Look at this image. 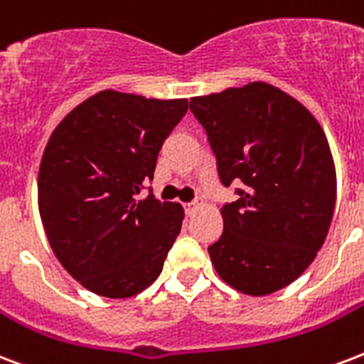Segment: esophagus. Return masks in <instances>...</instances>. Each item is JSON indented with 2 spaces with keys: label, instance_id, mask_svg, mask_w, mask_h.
<instances>
[{
  "label": "esophagus",
  "instance_id": "34e87169",
  "mask_svg": "<svg viewBox=\"0 0 364 364\" xmlns=\"http://www.w3.org/2000/svg\"><path fill=\"white\" fill-rule=\"evenodd\" d=\"M198 208H200L198 202H188V204H185V212H187V215H194Z\"/></svg>",
  "mask_w": 364,
  "mask_h": 364
}]
</instances>
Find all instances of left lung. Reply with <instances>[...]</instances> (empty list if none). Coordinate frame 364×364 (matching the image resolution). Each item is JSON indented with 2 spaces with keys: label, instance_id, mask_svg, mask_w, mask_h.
Wrapping results in <instances>:
<instances>
[{
  "label": "left lung",
  "instance_id": "obj_1",
  "mask_svg": "<svg viewBox=\"0 0 364 364\" xmlns=\"http://www.w3.org/2000/svg\"><path fill=\"white\" fill-rule=\"evenodd\" d=\"M221 183L238 200L221 208L223 235L208 252L218 274L248 296L288 287L311 265L336 206V170L315 116L265 82L193 97Z\"/></svg>",
  "mask_w": 364,
  "mask_h": 364
}]
</instances>
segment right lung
Returning <instances> with one entry per match:
<instances>
[{"label": "right lung", "mask_w": 364, "mask_h": 364, "mask_svg": "<svg viewBox=\"0 0 364 364\" xmlns=\"http://www.w3.org/2000/svg\"><path fill=\"white\" fill-rule=\"evenodd\" d=\"M187 99L99 91L63 118L47 141L38 206L60 265L105 298H132L156 281L185 212L152 193L158 152Z\"/></svg>", "instance_id": "1"}]
</instances>
